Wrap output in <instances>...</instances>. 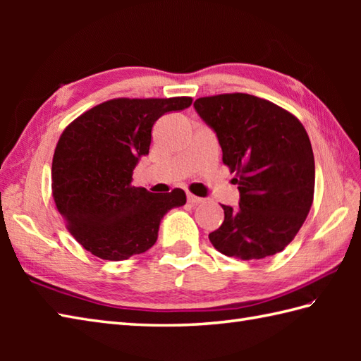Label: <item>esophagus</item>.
<instances>
[{"label": "esophagus", "mask_w": 361, "mask_h": 361, "mask_svg": "<svg viewBox=\"0 0 361 361\" xmlns=\"http://www.w3.org/2000/svg\"><path fill=\"white\" fill-rule=\"evenodd\" d=\"M203 202V198H200V197H197V195H192V194H188V203L189 204H192V206H195V204H198V203H202Z\"/></svg>", "instance_id": "1"}]
</instances>
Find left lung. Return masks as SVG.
<instances>
[{
  "mask_svg": "<svg viewBox=\"0 0 361 361\" xmlns=\"http://www.w3.org/2000/svg\"><path fill=\"white\" fill-rule=\"evenodd\" d=\"M194 109L216 133L240 194L239 206L221 204L224 224L209 234L214 248L242 260L282 251L313 202L315 159L305 128L281 106L243 93L200 97Z\"/></svg>",
  "mask_w": 361,
  "mask_h": 361,
  "instance_id": "8db88e82",
  "label": "left lung"
}]
</instances>
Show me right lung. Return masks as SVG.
I'll return each instance as SVG.
<instances>
[{
    "label": "right lung",
    "instance_id": "add662e5",
    "mask_svg": "<svg viewBox=\"0 0 361 361\" xmlns=\"http://www.w3.org/2000/svg\"><path fill=\"white\" fill-rule=\"evenodd\" d=\"M190 97L113 99L65 128L52 158V197L66 228L83 248L105 260L150 250L166 214L186 203L183 189L152 194L132 185L149 155L152 127L181 111Z\"/></svg>",
    "mask_w": 361,
    "mask_h": 361
}]
</instances>
